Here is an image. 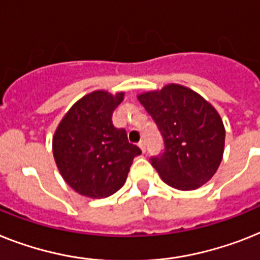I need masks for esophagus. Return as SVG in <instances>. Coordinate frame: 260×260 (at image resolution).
Returning <instances> with one entry per match:
<instances>
[{
    "label": "esophagus",
    "mask_w": 260,
    "mask_h": 260,
    "mask_svg": "<svg viewBox=\"0 0 260 260\" xmlns=\"http://www.w3.org/2000/svg\"><path fill=\"white\" fill-rule=\"evenodd\" d=\"M138 146H139V149L142 150V153H145V151H146V142H145V141H141V142L138 143Z\"/></svg>",
    "instance_id": "34e87169"
}]
</instances>
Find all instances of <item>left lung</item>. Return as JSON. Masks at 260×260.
Instances as JSON below:
<instances>
[{
    "label": "left lung",
    "instance_id": "8db88e82",
    "mask_svg": "<svg viewBox=\"0 0 260 260\" xmlns=\"http://www.w3.org/2000/svg\"><path fill=\"white\" fill-rule=\"evenodd\" d=\"M164 139L151 165L169 186L195 190L218 170L224 149V126L211 105L192 90L167 85L138 95Z\"/></svg>",
    "mask_w": 260,
    "mask_h": 260
}]
</instances>
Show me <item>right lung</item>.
Masks as SVG:
<instances>
[{
    "label": "right lung",
    "mask_w": 260,
    "mask_h": 260,
    "mask_svg": "<svg viewBox=\"0 0 260 260\" xmlns=\"http://www.w3.org/2000/svg\"><path fill=\"white\" fill-rule=\"evenodd\" d=\"M123 93L96 90L73 105L55 130L53 154L66 183L78 194L106 198L123 186L134 156L142 153L128 143L125 128L111 117Z\"/></svg>",
    "instance_id": "obj_1"
}]
</instances>
